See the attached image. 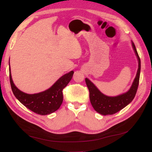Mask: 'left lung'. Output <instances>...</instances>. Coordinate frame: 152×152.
<instances>
[{
    "instance_id": "obj_1",
    "label": "left lung",
    "mask_w": 152,
    "mask_h": 152,
    "mask_svg": "<svg viewBox=\"0 0 152 152\" xmlns=\"http://www.w3.org/2000/svg\"><path fill=\"white\" fill-rule=\"evenodd\" d=\"M132 46L134 50L137 60H138V69H137L136 77L133 81L130 89L126 93L117 96H114V97L106 96L101 93L93 82L87 78H86V83L89 91L91 103L96 112L103 115H113L119 112L124 107H126L127 104H129L135 97L139 85L141 61L136 50L135 45L132 42Z\"/></svg>"
}]
</instances>
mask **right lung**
<instances>
[{
	"label": "right lung",
	"mask_w": 152,
	"mask_h": 152,
	"mask_svg": "<svg viewBox=\"0 0 152 152\" xmlns=\"http://www.w3.org/2000/svg\"><path fill=\"white\" fill-rule=\"evenodd\" d=\"M73 73V71H71L63 75L47 90L29 94L18 89L13 83L10 65V84L14 95L27 108L42 115L52 113L60 107L63 100V89L71 80Z\"/></svg>",
	"instance_id": "1"
}]
</instances>
